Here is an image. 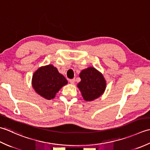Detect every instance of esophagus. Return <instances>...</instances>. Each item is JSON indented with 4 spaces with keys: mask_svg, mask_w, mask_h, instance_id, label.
<instances>
[{
    "mask_svg": "<svg viewBox=\"0 0 150 150\" xmlns=\"http://www.w3.org/2000/svg\"><path fill=\"white\" fill-rule=\"evenodd\" d=\"M69 82H70V83H71V84H74V83H75V79H70Z\"/></svg>",
    "mask_w": 150,
    "mask_h": 150,
    "instance_id": "esophagus-1",
    "label": "esophagus"
}]
</instances>
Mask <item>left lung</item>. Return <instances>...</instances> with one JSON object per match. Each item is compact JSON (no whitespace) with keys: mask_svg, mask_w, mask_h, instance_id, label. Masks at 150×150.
Returning <instances> with one entry per match:
<instances>
[{"mask_svg":"<svg viewBox=\"0 0 150 150\" xmlns=\"http://www.w3.org/2000/svg\"><path fill=\"white\" fill-rule=\"evenodd\" d=\"M80 82L78 88L83 98L87 102H91L102 96L106 88V80L103 74L93 67L82 70L79 73Z\"/></svg>","mask_w":150,"mask_h":150,"instance_id":"left-lung-1","label":"left lung"}]
</instances>
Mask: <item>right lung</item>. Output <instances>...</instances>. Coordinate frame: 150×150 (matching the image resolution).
<instances>
[{
  "label": "right lung",
  "mask_w": 150,
  "mask_h": 150,
  "mask_svg": "<svg viewBox=\"0 0 150 150\" xmlns=\"http://www.w3.org/2000/svg\"><path fill=\"white\" fill-rule=\"evenodd\" d=\"M67 83L66 78L51 64L39 68L33 73L32 79V85L35 93L47 100L56 97L62 87Z\"/></svg>",
  "instance_id": "right-lung-1"
}]
</instances>
